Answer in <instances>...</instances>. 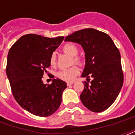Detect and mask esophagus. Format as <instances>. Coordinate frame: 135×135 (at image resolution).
I'll use <instances>...</instances> for the list:
<instances>
[{"instance_id": "esophagus-1", "label": "esophagus", "mask_w": 135, "mask_h": 135, "mask_svg": "<svg viewBox=\"0 0 135 135\" xmlns=\"http://www.w3.org/2000/svg\"><path fill=\"white\" fill-rule=\"evenodd\" d=\"M73 84H74V82H67V83H66V85H67V86H70V85H73Z\"/></svg>"}]
</instances>
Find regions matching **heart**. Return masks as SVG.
Instances as JSON below:
<instances>
[{
    "mask_svg": "<svg viewBox=\"0 0 135 135\" xmlns=\"http://www.w3.org/2000/svg\"><path fill=\"white\" fill-rule=\"evenodd\" d=\"M62 50L64 53L73 57V62L74 61V63L78 64H82V59L79 56H76L78 53V47H76V45L73 43H66L63 46ZM56 62H57L56 54L53 53L50 56V64L52 66H54L56 65ZM78 74H79V69L74 66L69 69H65L59 71L57 74V76L59 79L62 80H64L66 82H72Z\"/></svg>",
    "mask_w": 135,
    "mask_h": 135,
    "instance_id": "heart-1",
    "label": "heart"
}]
</instances>
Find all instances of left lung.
Returning <instances> with one entry per match:
<instances>
[{
	"instance_id": "8db88e82",
	"label": "left lung",
	"mask_w": 135,
	"mask_h": 135,
	"mask_svg": "<svg viewBox=\"0 0 135 135\" xmlns=\"http://www.w3.org/2000/svg\"><path fill=\"white\" fill-rule=\"evenodd\" d=\"M65 41L81 45L85 53L82 76L87 77L88 82H83L81 101L93 112L104 111L116 100L123 85L119 49L107 34L93 28L76 31L67 36ZM90 76L93 79L89 84Z\"/></svg>"
}]
</instances>
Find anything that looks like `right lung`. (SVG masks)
<instances>
[{"instance_id": "right-lung-1", "label": "right lung", "mask_w": 135, "mask_h": 135, "mask_svg": "<svg viewBox=\"0 0 135 135\" xmlns=\"http://www.w3.org/2000/svg\"><path fill=\"white\" fill-rule=\"evenodd\" d=\"M64 39L28 34L21 37L8 53L6 74L13 97L21 107L35 116L52 115L60 106L67 87L61 79H53L50 85L42 80L50 66V55Z\"/></svg>"}]
</instances>
